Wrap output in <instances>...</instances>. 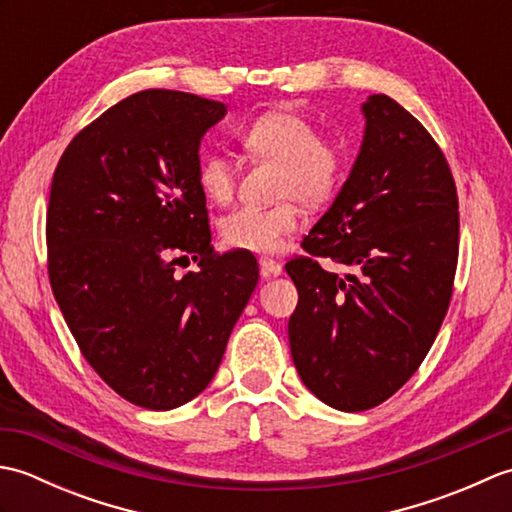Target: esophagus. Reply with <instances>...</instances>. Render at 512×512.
Segmentation results:
<instances>
[{
	"label": "esophagus",
	"instance_id": "34e87169",
	"mask_svg": "<svg viewBox=\"0 0 512 512\" xmlns=\"http://www.w3.org/2000/svg\"><path fill=\"white\" fill-rule=\"evenodd\" d=\"M259 273H262L264 279H268V277H279L281 273H284V268H281L279 262H273V259L262 257V259H259Z\"/></svg>",
	"mask_w": 512,
	"mask_h": 512
}]
</instances>
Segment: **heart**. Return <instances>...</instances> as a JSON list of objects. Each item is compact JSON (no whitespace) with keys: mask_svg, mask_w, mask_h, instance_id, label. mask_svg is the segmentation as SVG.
I'll use <instances>...</instances> for the list:
<instances>
[{"mask_svg":"<svg viewBox=\"0 0 512 512\" xmlns=\"http://www.w3.org/2000/svg\"><path fill=\"white\" fill-rule=\"evenodd\" d=\"M242 145L250 156L281 167L277 193L288 200L268 209H235L220 220V237L235 250L273 255L301 226L295 200L319 206L339 187L345 171V145L341 138L319 136L310 118L290 110L259 116L244 129ZM198 184L206 200L228 204L235 195V165L222 154L204 156Z\"/></svg>","mask_w":512,"mask_h":512,"instance_id":"obj_1","label":"heart"}]
</instances>
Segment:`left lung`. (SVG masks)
I'll use <instances>...</instances> for the list:
<instances>
[{
	"label": "left lung",
	"mask_w": 512,
	"mask_h": 512,
	"mask_svg": "<svg viewBox=\"0 0 512 512\" xmlns=\"http://www.w3.org/2000/svg\"><path fill=\"white\" fill-rule=\"evenodd\" d=\"M350 178L286 264L299 303L292 361L314 396L365 411L407 383L436 341L458 266V191L442 149L385 94L363 103ZM317 256L350 265L341 280Z\"/></svg>",
	"instance_id": "left-lung-1"
}]
</instances>
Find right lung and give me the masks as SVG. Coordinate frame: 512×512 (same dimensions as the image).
<instances>
[{"label":"right lung","instance_id":"add662e5","mask_svg":"<svg viewBox=\"0 0 512 512\" xmlns=\"http://www.w3.org/2000/svg\"><path fill=\"white\" fill-rule=\"evenodd\" d=\"M224 114L220 101L143 90L81 129L54 169V299L94 372L145 409L206 389L259 279L255 257L211 246L200 143ZM173 256L199 270L178 276Z\"/></svg>","mask_w":512,"mask_h":512}]
</instances>
